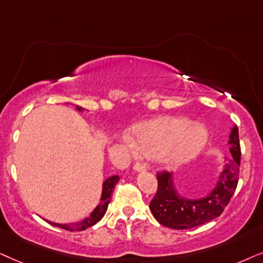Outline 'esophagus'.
Listing matches in <instances>:
<instances>
[{"mask_svg":"<svg viewBox=\"0 0 263 263\" xmlns=\"http://www.w3.org/2000/svg\"><path fill=\"white\" fill-rule=\"evenodd\" d=\"M145 164L144 163H139V162H137V163H135V166H134V170L136 171V172H143V171H145Z\"/></svg>","mask_w":263,"mask_h":263,"instance_id":"obj_1","label":"esophagus"}]
</instances>
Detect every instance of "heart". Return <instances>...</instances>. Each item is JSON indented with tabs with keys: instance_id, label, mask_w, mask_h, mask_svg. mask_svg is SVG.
I'll return each instance as SVG.
<instances>
[{
	"instance_id": "1",
	"label": "heart",
	"mask_w": 263,
	"mask_h": 263,
	"mask_svg": "<svg viewBox=\"0 0 263 263\" xmlns=\"http://www.w3.org/2000/svg\"><path fill=\"white\" fill-rule=\"evenodd\" d=\"M134 136L135 138L128 134L122 135V142L129 152L157 157L171 167L194 159L208 141L204 126L172 117L141 122L134 127Z\"/></svg>"
}]
</instances>
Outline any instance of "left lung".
I'll use <instances>...</instances> for the list:
<instances>
[{
	"label": "left lung",
	"mask_w": 263,
	"mask_h": 263,
	"mask_svg": "<svg viewBox=\"0 0 263 263\" xmlns=\"http://www.w3.org/2000/svg\"><path fill=\"white\" fill-rule=\"evenodd\" d=\"M229 144L232 157L226 159L215 186L204 197L191 199L178 194L172 173H157V191L150 202V211L161 225L187 230L218 218L236 191L239 176L240 145L237 126L231 129Z\"/></svg>",
	"instance_id": "left-lung-1"
}]
</instances>
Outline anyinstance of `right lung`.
<instances>
[{
  "mask_svg": "<svg viewBox=\"0 0 263 263\" xmlns=\"http://www.w3.org/2000/svg\"><path fill=\"white\" fill-rule=\"evenodd\" d=\"M77 109L79 111L83 110L82 107H78L77 106ZM119 179V176H113L110 178H108L103 181V189H102V196H101V202L97 204V207L93 209V212L91 213V214L85 218L82 221L79 222H73V223H56V222H50V221H47L49 223H51L52 226H56L59 227V229H64L66 231H84L86 229H89V227L93 226L95 223H97L100 221L101 219L103 218V215L106 214V211L108 208V204H109L110 202V195H111V191H113V189L115 186V184L118 183Z\"/></svg>",
  "mask_w": 263,
  "mask_h": 263,
  "instance_id": "add662e5",
  "label": "right lung"
}]
</instances>
